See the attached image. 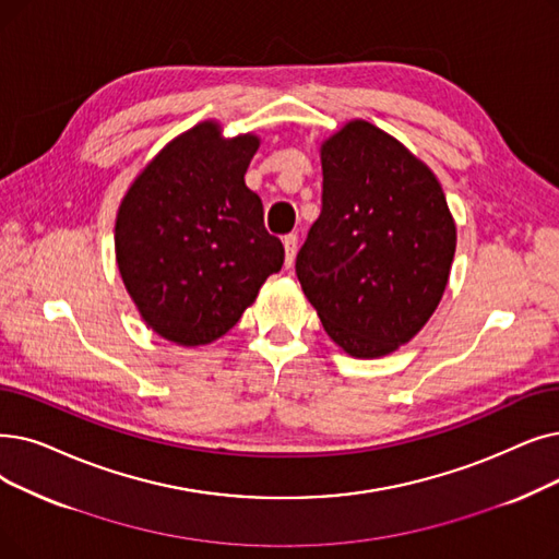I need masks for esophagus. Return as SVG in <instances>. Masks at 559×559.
<instances>
[{
	"mask_svg": "<svg viewBox=\"0 0 559 559\" xmlns=\"http://www.w3.org/2000/svg\"><path fill=\"white\" fill-rule=\"evenodd\" d=\"M297 245H299V239H297V235H295V233H289V235H285V237H283V247H285V266H293V262H295V253H297Z\"/></svg>",
	"mask_w": 559,
	"mask_h": 559,
	"instance_id": "esophagus-1",
	"label": "esophagus"
}]
</instances>
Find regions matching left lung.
Wrapping results in <instances>:
<instances>
[{"label": "left lung", "mask_w": 559, "mask_h": 559, "mask_svg": "<svg viewBox=\"0 0 559 559\" xmlns=\"http://www.w3.org/2000/svg\"><path fill=\"white\" fill-rule=\"evenodd\" d=\"M322 212L297 278L347 354L408 343L439 306L456 247L445 193L400 141L352 120L322 145Z\"/></svg>", "instance_id": "left-lung-1"}]
</instances>
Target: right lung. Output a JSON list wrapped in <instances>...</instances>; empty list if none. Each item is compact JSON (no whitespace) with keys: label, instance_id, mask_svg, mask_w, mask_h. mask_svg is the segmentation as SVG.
Wrapping results in <instances>:
<instances>
[{"label":"right lung","instance_id":"right-lung-1","mask_svg":"<svg viewBox=\"0 0 559 559\" xmlns=\"http://www.w3.org/2000/svg\"><path fill=\"white\" fill-rule=\"evenodd\" d=\"M258 151L203 123L174 139L120 203L116 260L143 320L185 347L228 333L283 266L262 203L245 182Z\"/></svg>","mask_w":559,"mask_h":559}]
</instances>
